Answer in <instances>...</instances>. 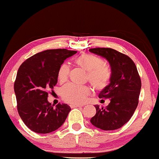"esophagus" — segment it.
I'll use <instances>...</instances> for the list:
<instances>
[{"label": "esophagus", "mask_w": 159, "mask_h": 159, "mask_svg": "<svg viewBox=\"0 0 159 159\" xmlns=\"http://www.w3.org/2000/svg\"><path fill=\"white\" fill-rule=\"evenodd\" d=\"M70 107H71V108H75V107H82V105H80V104H70Z\"/></svg>", "instance_id": "34e87169"}]
</instances>
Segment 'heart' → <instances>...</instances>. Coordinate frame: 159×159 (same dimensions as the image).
Masks as SVG:
<instances>
[{
  "label": "heart",
  "instance_id": "heart-1",
  "mask_svg": "<svg viewBox=\"0 0 159 159\" xmlns=\"http://www.w3.org/2000/svg\"><path fill=\"white\" fill-rule=\"evenodd\" d=\"M74 63L86 70L89 81L93 88L102 91L108 86L111 78V70L104 63L102 58L97 55L84 53L75 58ZM70 68L66 63L62 64L57 71V79L65 83L68 79ZM91 90L86 86H76L70 84L62 89V97L65 101L72 104H82L90 94Z\"/></svg>",
  "mask_w": 159,
  "mask_h": 159
}]
</instances>
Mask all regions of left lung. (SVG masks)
I'll list each match as a JSON object with an SVG mask.
<instances>
[{"label":"left lung","mask_w":159,"mask_h":159,"mask_svg":"<svg viewBox=\"0 0 159 159\" xmlns=\"http://www.w3.org/2000/svg\"><path fill=\"white\" fill-rule=\"evenodd\" d=\"M89 51L108 60L111 78L107 87L100 92V99H109L106 109L96 105L97 113L91 122L104 130L119 129L130 120L138 104L141 80L135 62L127 55L108 48H97Z\"/></svg>","instance_id":"obj_1"}]
</instances>
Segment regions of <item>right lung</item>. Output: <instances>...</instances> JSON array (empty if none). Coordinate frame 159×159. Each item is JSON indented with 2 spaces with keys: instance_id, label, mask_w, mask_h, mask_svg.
Wrapping results in <instances>:
<instances>
[{
  "instance_id": "1",
  "label": "right lung",
  "mask_w": 159,
  "mask_h": 159,
  "mask_svg": "<svg viewBox=\"0 0 159 159\" xmlns=\"http://www.w3.org/2000/svg\"><path fill=\"white\" fill-rule=\"evenodd\" d=\"M76 52L66 49L47 50L20 66L14 82L17 110L24 123L35 133H51L66 121L70 107L60 103L55 107L48 97L49 90L57 83L60 66Z\"/></svg>"
}]
</instances>
